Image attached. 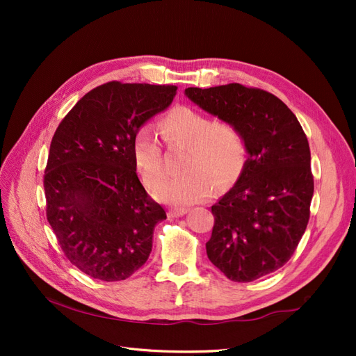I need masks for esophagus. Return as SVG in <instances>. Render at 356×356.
<instances>
[{"instance_id": "34e87169", "label": "esophagus", "mask_w": 356, "mask_h": 356, "mask_svg": "<svg viewBox=\"0 0 356 356\" xmlns=\"http://www.w3.org/2000/svg\"><path fill=\"white\" fill-rule=\"evenodd\" d=\"M188 212V209L186 208H174V209H169L168 215L170 218H178V217H182V215H186Z\"/></svg>"}]
</instances>
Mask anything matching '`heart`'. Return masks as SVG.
<instances>
[{
    "instance_id": "heart-1",
    "label": "heart",
    "mask_w": 356,
    "mask_h": 356,
    "mask_svg": "<svg viewBox=\"0 0 356 356\" xmlns=\"http://www.w3.org/2000/svg\"><path fill=\"white\" fill-rule=\"evenodd\" d=\"M159 131L169 148L184 147L181 177L161 186L156 196L174 207H190L207 200L220 187L238 179L248 161V141L242 129L229 120L212 118L190 105H178L159 122ZM134 160L139 177L149 190L157 188L166 178L165 154L149 129L138 132Z\"/></svg>"
}]
</instances>
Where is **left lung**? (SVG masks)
I'll list each match as a JSON object with an SVG mask.
<instances>
[{"label": "left lung", "instance_id": "1", "mask_svg": "<svg viewBox=\"0 0 356 356\" xmlns=\"http://www.w3.org/2000/svg\"><path fill=\"white\" fill-rule=\"evenodd\" d=\"M186 95L204 111L238 124L250 157L234 187L211 208V263L230 281L251 282L276 272L305 234L314 196L303 127L273 93L239 83Z\"/></svg>", "mask_w": 356, "mask_h": 356}]
</instances>
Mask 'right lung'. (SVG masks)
I'll list each match as a JSON object with an SVG mask.
<instances>
[{
  "instance_id": "obj_1",
  "label": "right lung",
  "mask_w": 356,
  "mask_h": 356,
  "mask_svg": "<svg viewBox=\"0 0 356 356\" xmlns=\"http://www.w3.org/2000/svg\"><path fill=\"white\" fill-rule=\"evenodd\" d=\"M177 86L110 81L86 93L51 138L44 170L46 215L75 267L105 282L123 281L148 260L166 212L136 175L134 144Z\"/></svg>"
}]
</instances>
